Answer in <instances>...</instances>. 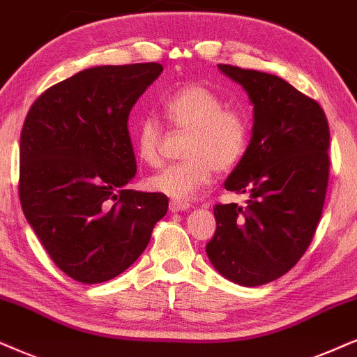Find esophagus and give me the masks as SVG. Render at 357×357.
Here are the masks:
<instances>
[{
    "instance_id": "1",
    "label": "esophagus",
    "mask_w": 357,
    "mask_h": 357,
    "mask_svg": "<svg viewBox=\"0 0 357 357\" xmlns=\"http://www.w3.org/2000/svg\"><path fill=\"white\" fill-rule=\"evenodd\" d=\"M188 209H189V202L176 201V199L169 201V211L171 212H179V211H188Z\"/></svg>"
}]
</instances>
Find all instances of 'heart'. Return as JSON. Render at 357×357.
I'll return each mask as SVG.
<instances>
[{"label": "heart", "mask_w": 357, "mask_h": 357, "mask_svg": "<svg viewBox=\"0 0 357 357\" xmlns=\"http://www.w3.org/2000/svg\"><path fill=\"white\" fill-rule=\"evenodd\" d=\"M161 114L174 128L186 130L181 155L148 178V188L173 199H189L211 183L214 169L222 173L245 155L250 139V120L243 110L225 105L224 98L204 84L179 85L161 102ZM161 125L153 115L137 121L135 150L139 160L156 166L161 160Z\"/></svg>", "instance_id": "1"}]
</instances>
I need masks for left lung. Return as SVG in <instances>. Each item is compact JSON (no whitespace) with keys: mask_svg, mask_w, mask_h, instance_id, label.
Masks as SVG:
<instances>
[{"mask_svg":"<svg viewBox=\"0 0 357 357\" xmlns=\"http://www.w3.org/2000/svg\"><path fill=\"white\" fill-rule=\"evenodd\" d=\"M254 105L245 155L225 179L247 194L245 206L215 204L214 237L206 252L234 283L259 287L296 265L313 241L329 176V126L323 108L287 80L219 64Z\"/></svg>","mask_w":357,"mask_h":357,"instance_id":"obj_1","label":"left lung"}]
</instances>
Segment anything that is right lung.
Masks as SVG:
<instances>
[{"mask_svg": "<svg viewBox=\"0 0 357 357\" xmlns=\"http://www.w3.org/2000/svg\"><path fill=\"white\" fill-rule=\"evenodd\" d=\"M158 62L98 66L38 97L20 143V199L54 264L80 283L125 272L168 211L161 192L126 189L137 174L128 115L160 77Z\"/></svg>", "mask_w": 357, "mask_h": 357, "instance_id": "add662e5", "label": "right lung"}]
</instances>
